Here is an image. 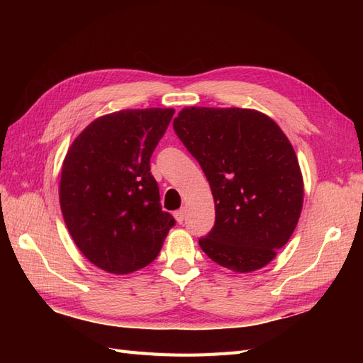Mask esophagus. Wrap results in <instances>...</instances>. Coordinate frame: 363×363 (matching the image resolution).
I'll use <instances>...</instances> for the list:
<instances>
[{
    "label": "esophagus",
    "instance_id": "34e87169",
    "mask_svg": "<svg viewBox=\"0 0 363 363\" xmlns=\"http://www.w3.org/2000/svg\"><path fill=\"white\" fill-rule=\"evenodd\" d=\"M174 218H176V221L181 225V223H184V220H186V211H184V209L176 211V212H174Z\"/></svg>",
    "mask_w": 363,
    "mask_h": 363
}]
</instances>
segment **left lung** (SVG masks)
I'll return each mask as SVG.
<instances>
[{
  "instance_id": "8db88e82",
  "label": "left lung",
  "mask_w": 363,
  "mask_h": 363,
  "mask_svg": "<svg viewBox=\"0 0 363 363\" xmlns=\"http://www.w3.org/2000/svg\"><path fill=\"white\" fill-rule=\"evenodd\" d=\"M176 135L209 181L215 203L201 250L218 265L250 273L289 242L303 209V176L281 128L252 109L186 107Z\"/></svg>"
}]
</instances>
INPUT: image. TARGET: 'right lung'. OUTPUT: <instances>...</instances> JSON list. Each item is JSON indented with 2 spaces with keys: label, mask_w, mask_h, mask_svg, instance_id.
Masks as SVG:
<instances>
[{
  "label": "right lung",
  "mask_w": 363,
  "mask_h": 363,
  "mask_svg": "<svg viewBox=\"0 0 363 363\" xmlns=\"http://www.w3.org/2000/svg\"><path fill=\"white\" fill-rule=\"evenodd\" d=\"M174 109H128L104 115L68 150L60 209L72 238L91 264L128 274L157 257L176 221L162 211L150 159Z\"/></svg>",
  "instance_id": "add662e5"
}]
</instances>
